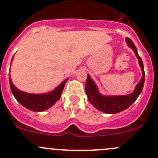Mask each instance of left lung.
Wrapping results in <instances>:
<instances>
[{
  "label": "left lung",
  "instance_id": "1",
  "mask_svg": "<svg viewBox=\"0 0 158 158\" xmlns=\"http://www.w3.org/2000/svg\"><path fill=\"white\" fill-rule=\"evenodd\" d=\"M126 42H127L128 46L131 47L135 52L136 56L138 59L139 63H140V67H141L142 73H143V76H142L140 82L137 85V87H136L134 93L127 95V96H102V95L98 93L97 87H96L94 82L92 80L89 75H88V76H87L86 83H85V93H86L89 101L96 109H98L100 111L104 112V113H117L126 110L135 102L136 99H137V97H138L139 95L142 92V89H143L145 79V73L143 62H142L141 58L139 56L137 48H136L135 45L132 42V40H131L129 38H127Z\"/></svg>",
  "mask_w": 158,
  "mask_h": 158
}]
</instances>
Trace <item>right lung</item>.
Returning <instances> with one entry per match:
<instances>
[{"instance_id": "right-lung-1", "label": "right lung", "mask_w": 158, "mask_h": 158, "mask_svg": "<svg viewBox=\"0 0 158 158\" xmlns=\"http://www.w3.org/2000/svg\"><path fill=\"white\" fill-rule=\"evenodd\" d=\"M12 59H13V58H12ZM9 80H10V89H11L12 93L16 98L17 100L27 109L35 112L44 111V110H48L49 107L54 105L60 99L65 84L66 82V80L62 82L54 91L50 93H47V94H29V93L19 91L12 84L11 80H10V73H9Z\"/></svg>"}]
</instances>
